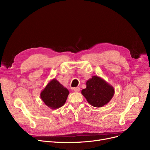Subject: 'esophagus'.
Instances as JSON below:
<instances>
[{"mask_svg":"<svg viewBox=\"0 0 150 150\" xmlns=\"http://www.w3.org/2000/svg\"><path fill=\"white\" fill-rule=\"evenodd\" d=\"M73 90L74 91V92H78L80 91V88H79V87H76V88H73Z\"/></svg>","mask_w":150,"mask_h":150,"instance_id":"obj_1","label":"esophagus"}]
</instances>
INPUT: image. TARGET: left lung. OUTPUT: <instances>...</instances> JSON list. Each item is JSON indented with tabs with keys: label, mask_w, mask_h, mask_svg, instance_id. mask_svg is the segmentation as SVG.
Listing matches in <instances>:
<instances>
[{
	"label": "left lung",
	"mask_w": 150,
	"mask_h": 150,
	"mask_svg": "<svg viewBox=\"0 0 150 150\" xmlns=\"http://www.w3.org/2000/svg\"><path fill=\"white\" fill-rule=\"evenodd\" d=\"M86 84V88L81 91V93L88 103L94 107L100 108L107 105L114 95L112 86L100 76H92Z\"/></svg>",
	"instance_id": "1"
}]
</instances>
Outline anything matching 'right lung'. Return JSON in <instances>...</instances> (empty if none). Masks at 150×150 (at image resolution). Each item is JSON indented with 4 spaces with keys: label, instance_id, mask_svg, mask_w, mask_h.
<instances>
[{
    "label": "right lung",
    "instance_id": "1",
    "mask_svg": "<svg viewBox=\"0 0 150 150\" xmlns=\"http://www.w3.org/2000/svg\"><path fill=\"white\" fill-rule=\"evenodd\" d=\"M69 93L68 89L53 78L41 91L40 97L46 106L55 109L64 105Z\"/></svg>",
    "mask_w": 150,
    "mask_h": 150
}]
</instances>
